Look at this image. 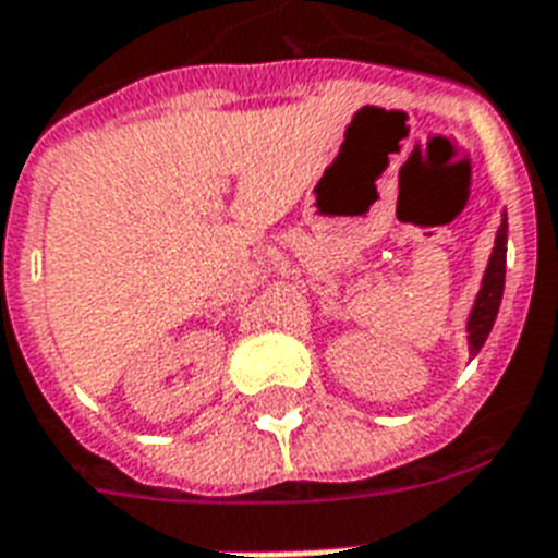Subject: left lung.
Listing matches in <instances>:
<instances>
[{
    "label": "left lung",
    "mask_w": 558,
    "mask_h": 558,
    "mask_svg": "<svg viewBox=\"0 0 558 558\" xmlns=\"http://www.w3.org/2000/svg\"><path fill=\"white\" fill-rule=\"evenodd\" d=\"M506 242H509V221H506V213H502V221L497 227V239H494V247H490L488 266H485V275H482V287H478L476 301H473L468 316L470 357H476L482 352V345H485L490 328L497 322L502 287H506Z\"/></svg>",
    "instance_id": "obj_1"
}]
</instances>
